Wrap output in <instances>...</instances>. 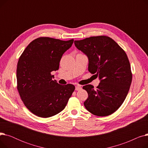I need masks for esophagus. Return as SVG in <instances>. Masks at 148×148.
Wrapping results in <instances>:
<instances>
[{
    "label": "esophagus",
    "instance_id": "1",
    "mask_svg": "<svg viewBox=\"0 0 148 148\" xmlns=\"http://www.w3.org/2000/svg\"><path fill=\"white\" fill-rule=\"evenodd\" d=\"M82 89V87L80 86H75V90H80Z\"/></svg>",
    "mask_w": 148,
    "mask_h": 148
}]
</instances>
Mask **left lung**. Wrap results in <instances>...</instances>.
I'll list each match as a JSON object with an SVG mask.
<instances>
[{"label":"left lung","instance_id":"left-lung-1","mask_svg":"<svg viewBox=\"0 0 148 148\" xmlns=\"http://www.w3.org/2000/svg\"><path fill=\"white\" fill-rule=\"evenodd\" d=\"M74 44L87 56L88 71L95 74L100 80L97 89L90 84L83 87L88 94L84 107L98 116L113 113L126 98L132 81L131 66L125 52L106 36L75 41Z\"/></svg>","mask_w":148,"mask_h":148}]
</instances>
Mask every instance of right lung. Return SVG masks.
I'll return each mask as SVG.
<instances>
[{
	"mask_svg": "<svg viewBox=\"0 0 148 148\" xmlns=\"http://www.w3.org/2000/svg\"><path fill=\"white\" fill-rule=\"evenodd\" d=\"M73 42L38 38L27 46L19 58L17 89L25 106L39 117L49 118L63 110L75 89L71 84H58L51 74L59 69L62 55Z\"/></svg>",
	"mask_w": 148,
	"mask_h": 148,
	"instance_id": "right-lung-1",
	"label": "right lung"
}]
</instances>
